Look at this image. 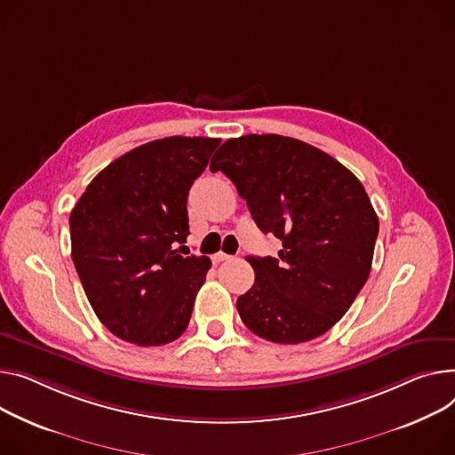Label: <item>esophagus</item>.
I'll list each match as a JSON object with an SVG mask.
<instances>
[{"mask_svg": "<svg viewBox=\"0 0 455 455\" xmlns=\"http://www.w3.org/2000/svg\"><path fill=\"white\" fill-rule=\"evenodd\" d=\"M230 258H232L230 254H225V252H218V254L212 256V261H214V263H221V261H227V259H230Z\"/></svg>", "mask_w": 455, "mask_h": 455, "instance_id": "34e87169", "label": "esophagus"}]
</instances>
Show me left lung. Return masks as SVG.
Listing matches in <instances>:
<instances>
[{
  "label": "left lung",
  "instance_id": "left-lung-1",
  "mask_svg": "<svg viewBox=\"0 0 455 455\" xmlns=\"http://www.w3.org/2000/svg\"><path fill=\"white\" fill-rule=\"evenodd\" d=\"M247 201L278 258L247 256L256 272L237 311L254 335L309 342L335 325L364 287L379 218L360 180L325 151L282 135L228 139L210 163Z\"/></svg>",
  "mask_w": 455,
  "mask_h": 455
}]
</instances>
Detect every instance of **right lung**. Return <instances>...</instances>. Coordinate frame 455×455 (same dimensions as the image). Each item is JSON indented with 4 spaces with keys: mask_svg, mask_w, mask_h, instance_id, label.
<instances>
[{
    "mask_svg": "<svg viewBox=\"0 0 455 455\" xmlns=\"http://www.w3.org/2000/svg\"><path fill=\"white\" fill-rule=\"evenodd\" d=\"M220 139L166 137L108 164L69 216L71 256L91 307L120 340L173 342L188 327L210 259L180 256L187 199Z\"/></svg>",
    "mask_w": 455,
    "mask_h": 455,
    "instance_id": "add662e5",
    "label": "right lung"
}]
</instances>
